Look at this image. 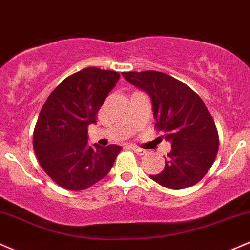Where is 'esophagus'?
<instances>
[{"label": "esophagus", "mask_w": 250, "mask_h": 250, "mask_svg": "<svg viewBox=\"0 0 250 250\" xmlns=\"http://www.w3.org/2000/svg\"><path fill=\"white\" fill-rule=\"evenodd\" d=\"M131 148L133 149L134 153H137L138 155H144V154H146V149L138 147V146H134V145H133V146H131Z\"/></svg>", "instance_id": "1"}]
</instances>
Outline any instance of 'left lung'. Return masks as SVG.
<instances>
[{"label":"left lung","mask_w":250,"mask_h":250,"mask_svg":"<svg viewBox=\"0 0 250 250\" xmlns=\"http://www.w3.org/2000/svg\"><path fill=\"white\" fill-rule=\"evenodd\" d=\"M123 76L148 93L155 128L172 143L165 168L149 178L171 189L188 188L199 183L219 149L218 130L205 103L188 85L164 72L130 71Z\"/></svg>","instance_id":"8db88e82"}]
</instances>
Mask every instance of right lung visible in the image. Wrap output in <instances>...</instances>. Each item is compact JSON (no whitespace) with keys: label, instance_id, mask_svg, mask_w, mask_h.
<instances>
[{"label":"right lung","instance_id":"obj_1","mask_svg":"<svg viewBox=\"0 0 250 250\" xmlns=\"http://www.w3.org/2000/svg\"><path fill=\"white\" fill-rule=\"evenodd\" d=\"M119 73L86 67L64 79L44 103L34 130L35 153L58 186L83 190L107 175L122 147L87 145V126L119 79Z\"/></svg>","mask_w":250,"mask_h":250}]
</instances>
